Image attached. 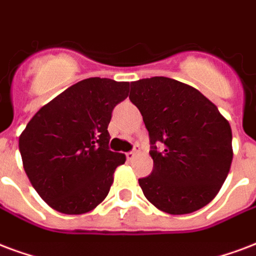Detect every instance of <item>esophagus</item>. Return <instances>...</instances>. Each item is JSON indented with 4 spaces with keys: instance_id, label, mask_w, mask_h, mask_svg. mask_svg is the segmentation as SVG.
Returning a JSON list of instances; mask_svg holds the SVG:
<instances>
[{
    "instance_id": "obj_1",
    "label": "esophagus",
    "mask_w": 256,
    "mask_h": 256,
    "mask_svg": "<svg viewBox=\"0 0 256 256\" xmlns=\"http://www.w3.org/2000/svg\"><path fill=\"white\" fill-rule=\"evenodd\" d=\"M136 154H138V151H136V150H134V151H130V152H126V159H128V160H132V159L136 156Z\"/></svg>"
}]
</instances>
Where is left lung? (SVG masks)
Returning a JSON list of instances; mask_svg holds the SVG:
<instances>
[{"instance_id": "obj_1", "label": "left lung", "mask_w": 256, "mask_h": 256, "mask_svg": "<svg viewBox=\"0 0 256 256\" xmlns=\"http://www.w3.org/2000/svg\"><path fill=\"white\" fill-rule=\"evenodd\" d=\"M130 100L148 130L154 170L140 178L146 198L162 212L186 214L208 205L232 163V130L212 101L166 76L130 82ZM164 150L158 152L156 144Z\"/></svg>"}]
</instances>
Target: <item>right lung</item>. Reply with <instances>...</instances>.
Here are the masks:
<instances>
[{
    "mask_svg": "<svg viewBox=\"0 0 256 256\" xmlns=\"http://www.w3.org/2000/svg\"><path fill=\"white\" fill-rule=\"evenodd\" d=\"M130 82L88 78L46 104L18 139L30 184L51 208L84 214L105 200L124 154L109 150L108 126Z\"/></svg>",
    "mask_w": 256,
    "mask_h": 256,
    "instance_id": "obj_1",
    "label": "right lung"
}]
</instances>
